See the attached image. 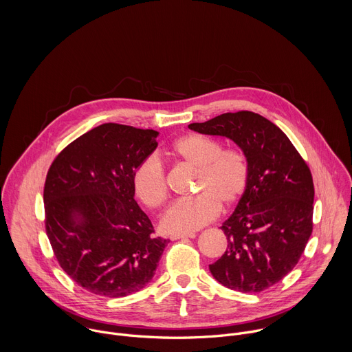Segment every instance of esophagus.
Listing matches in <instances>:
<instances>
[{
    "label": "esophagus",
    "mask_w": 352,
    "mask_h": 352,
    "mask_svg": "<svg viewBox=\"0 0 352 352\" xmlns=\"http://www.w3.org/2000/svg\"><path fill=\"white\" fill-rule=\"evenodd\" d=\"M195 234H179V235H171V241H178V239H188V238H195Z\"/></svg>",
    "instance_id": "esophagus-1"
}]
</instances>
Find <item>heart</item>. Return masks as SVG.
Segmentation results:
<instances>
[{
  "label": "heart",
  "instance_id": "1",
  "mask_svg": "<svg viewBox=\"0 0 352 352\" xmlns=\"http://www.w3.org/2000/svg\"><path fill=\"white\" fill-rule=\"evenodd\" d=\"M170 153L196 171L197 196L174 204L166 212L160 221L164 232H193L219 216L220 205L230 209L238 204L249 181V164L241 150H223L217 140L190 133L178 138L171 144ZM132 186L146 208L155 210L164 205L168 196L167 178L156 156H148L138 164L132 175Z\"/></svg>",
  "mask_w": 352,
  "mask_h": 352
}]
</instances>
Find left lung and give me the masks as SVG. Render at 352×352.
I'll use <instances>...</instances> for the list:
<instances>
[{
    "mask_svg": "<svg viewBox=\"0 0 352 352\" xmlns=\"http://www.w3.org/2000/svg\"><path fill=\"white\" fill-rule=\"evenodd\" d=\"M188 128L232 140L248 160V186L220 227L227 249L209 269L230 289L261 292L295 267L309 241L315 197L311 170L287 135L256 113H226Z\"/></svg>",
    "mask_w": 352,
    "mask_h": 352,
    "instance_id": "1",
    "label": "left lung"
}]
</instances>
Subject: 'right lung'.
<instances>
[{"label": "right lung", "mask_w": 352, "mask_h": 352, "mask_svg": "<svg viewBox=\"0 0 352 352\" xmlns=\"http://www.w3.org/2000/svg\"><path fill=\"white\" fill-rule=\"evenodd\" d=\"M159 132L103 124L69 143L44 184L45 232L63 270L107 298L140 291L170 241L155 238L135 200L132 175L157 147Z\"/></svg>", "instance_id": "add662e5"}]
</instances>
